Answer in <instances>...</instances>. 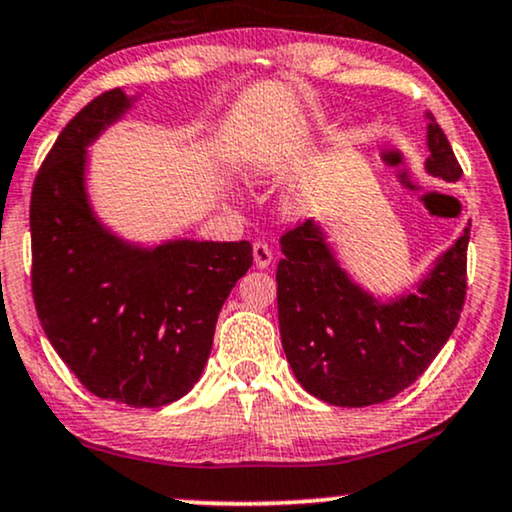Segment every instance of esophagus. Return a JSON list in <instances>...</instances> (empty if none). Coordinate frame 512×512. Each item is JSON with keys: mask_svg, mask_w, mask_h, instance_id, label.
<instances>
[{"mask_svg": "<svg viewBox=\"0 0 512 512\" xmlns=\"http://www.w3.org/2000/svg\"><path fill=\"white\" fill-rule=\"evenodd\" d=\"M252 257H255V264L260 269H267L269 264L274 260V252L269 248L267 243H262V240H257V243H252Z\"/></svg>", "mask_w": 512, "mask_h": 512, "instance_id": "esophagus-1", "label": "esophagus"}]
</instances>
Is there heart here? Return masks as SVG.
Wrapping results in <instances>:
<instances>
[{"mask_svg":"<svg viewBox=\"0 0 512 512\" xmlns=\"http://www.w3.org/2000/svg\"><path fill=\"white\" fill-rule=\"evenodd\" d=\"M281 157V152H264V157H260V162L255 164V171L257 174H269L281 162Z\"/></svg>","mask_w":512,"mask_h":512,"instance_id":"heart-1","label":"heart"}]
</instances>
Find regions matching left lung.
Here are the masks:
<instances>
[{
	"instance_id": "obj_1",
	"label": "left lung",
	"mask_w": 512,
	"mask_h": 512,
	"mask_svg": "<svg viewBox=\"0 0 512 512\" xmlns=\"http://www.w3.org/2000/svg\"><path fill=\"white\" fill-rule=\"evenodd\" d=\"M432 119V116H429ZM427 171L458 181L463 169L432 119ZM470 229L415 293L379 303L338 267L315 221L281 236L276 303L283 353L303 389L324 403L365 408L415 384L453 334L467 293Z\"/></svg>"
}]
</instances>
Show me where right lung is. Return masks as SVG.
<instances>
[{
  "label": "right lung",
  "instance_id": "1",
  "mask_svg": "<svg viewBox=\"0 0 512 512\" xmlns=\"http://www.w3.org/2000/svg\"><path fill=\"white\" fill-rule=\"evenodd\" d=\"M131 107L119 88L59 133L30 197L33 300L66 367L97 398L162 408L193 389L214 326L252 248L171 240L152 250L112 236L85 195V147Z\"/></svg>",
  "mask_w": 512,
  "mask_h": 512
}]
</instances>
